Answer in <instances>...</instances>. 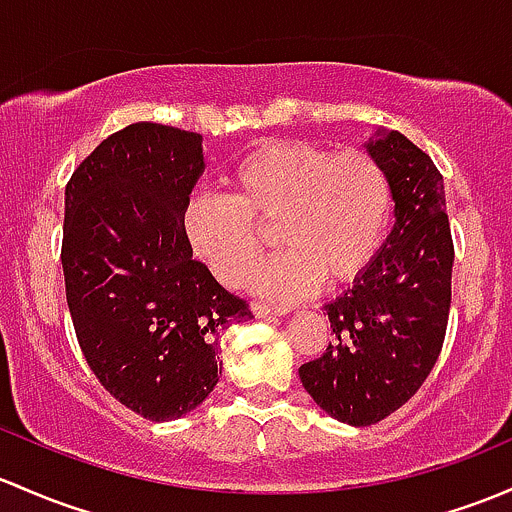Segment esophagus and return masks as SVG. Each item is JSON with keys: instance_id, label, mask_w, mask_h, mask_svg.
<instances>
[{"instance_id": "obj_1", "label": "esophagus", "mask_w": 512, "mask_h": 512, "mask_svg": "<svg viewBox=\"0 0 512 512\" xmlns=\"http://www.w3.org/2000/svg\"><path fill=\"white\" fill-rule=\"evenodd\" d=\"M252 314L257 316V319H265V316H284L287 314V306H274V304H265V301H252L250 304Z\"/></svg>"}]
</instances>
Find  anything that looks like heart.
<instances>
[{
    "label": "heart",
    "mask_w": 512,
    "mask_h": 512,
    "mask_svg": "<svg viewBox=\"0 0 512 512\" xmlns=\"http://www.w3.org/2000/svg\"><path fill=\"white\" fill-rule=\"evenodd\" d=\"M228 198L193 196L184 230L198 260L225 287H242L262 255L260 228L277 225L279 252L257 274L272 299H297L324 279L346 284L383 247L392 220V181L363 149L333 154L309 142L257 144L225 174Z\"/></svg>",
    "instance_id": "heart-1"
}]
</instances>
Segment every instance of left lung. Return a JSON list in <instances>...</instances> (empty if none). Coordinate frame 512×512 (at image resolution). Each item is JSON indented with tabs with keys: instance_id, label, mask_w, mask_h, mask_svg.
<instances>
[{
	"instance_id": "obj_1",
	"label": "left lung",
	"mask_w": 512,
	"mask_h": 512,
	"mask_svg": "<svg viewBox=\"0 0 512 512\" xmlns=\"http://www.w3.org/2000/svg\"><path fill=\"white\" fill-rule=\"evenodd\" d=\"M365 149L390 174L395 225L368 270L324 306L333 331L326 353L299 368L316 405L353 427L400 410L432 373L454 267L444 179L429 154L380 129Z\"/></svg>"
}]
</instances>
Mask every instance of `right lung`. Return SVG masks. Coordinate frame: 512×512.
<instances>
[{
	"instance_id": "obj_1",
	"label": "right lung",
	"mask_w": 512,
	"mask_h": 512,
	"mask_svg": "<svg viewBox=\"0 0 512 512\" xmlns=\"http://www.w3.org/2000/svg\"><path fill=\"white\" fill-rule=\"evenodd\" d=\"M203 137L137 122L66 186L63 277L80 351L117 402L152 422L196 410L218 383V338L250 306L193 260L184 208Z\"/></svg>"
}]
</instances>
